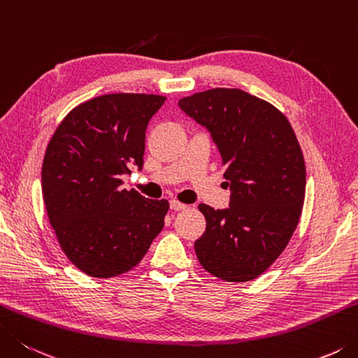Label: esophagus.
Instances as JSON below:
<instances>
[{
    "label": "esophagus",
    "mask_w": 358,
    "mask_h": 358,
    "mask_svg": "<svg viewBox=\"0 0 358 358\" xmlns=\"http://www.w3.org/2000/svg\"><path fill=\"white\" fill-rule=\"evenodd\" d=\"M170 207H171V210H176V212L184 210V208H187V206L182 204V202H179L178 199H171L170 201Z\"/></svg>",
    "instance_id": "esophagus-1"
}]
</instances>
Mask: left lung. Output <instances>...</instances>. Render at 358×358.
<instances>
[{"label":"left lung","instance_id":"8db88e82","mask_svg":"<svg viewBox=\"0 0 358 358\" xmlns=\"http://www.w3.org/2000/svg\"><path fill=\"white\" fill-rule=\"evenodd\" d=\"M210 132L231 190L227 208L199 204L206 232L194 241L204 269L227 282H248L273 265L298 226L306 164L287 117L240 89H212L179 99Z\"/></svg>","mask_w":358,"mask_h":358}]
</instances>
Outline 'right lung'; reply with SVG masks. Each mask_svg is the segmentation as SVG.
<instances>
[{
    "label": "right lung",
    "mask_w": 358,
    "mask_h": 358,
    "mask_svg": "<svg viewBox=\"0 0 358 358\" xmlns=\"http://www.w3.org/2000/svg\"><path fill=\"white\" fill-rule=\"evenodd\" d=\"M165 96L112 93L79 104L46 148L42 192L66 257L92 278L127 273L164 229L166 199L121 188L143 168L146 126Z\"/></svg>",
    "instance_id": "add662e5"
}]
</instances>
